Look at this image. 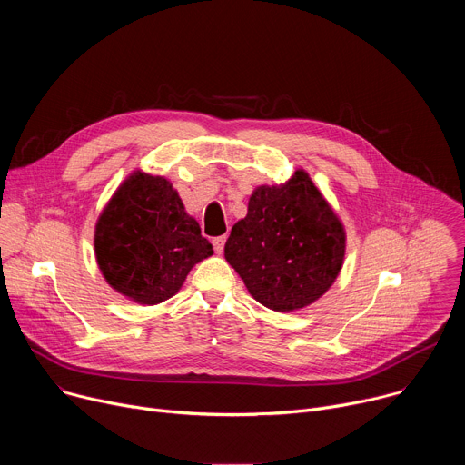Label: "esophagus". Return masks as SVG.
Listing matches in <instances>:
<instances>
[{"label":"esophagus","mask_w":465,"mask_h":465,"mask_svg":"<svg viewBox=\"0 0 465 465\" xmlns=\"http://www.w3.org/2000/svg\"><path fill=\"white\" fill-rule=\"evenodd\" d=\"M212 242H213V248H215V252H217V253H221V252L224 250V242H226V237H224V235H221V237H215Z\"/></svg>","instance_id":"obj_1"}]
</instances>
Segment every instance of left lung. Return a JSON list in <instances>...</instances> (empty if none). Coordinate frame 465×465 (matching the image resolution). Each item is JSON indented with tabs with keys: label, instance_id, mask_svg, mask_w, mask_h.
I'll list each match as a JSON object with an SVG mask.
<instances>
[{
	"label": "left lung",
	"instance_id": "left-lung-1",
	"mask_svg": "<svg viewBox=\"0 0 465 465\" xmlns=\"http://www.w3.org/2000/svg\"><path fill=\"white\" fill-rule=\"evenodd\" d=\"M344 253V224L303 169L285 183L255 187L224 246L252 298L278 312L322 298L341 274Z\"/></svg>",
	"mask_w": 465,
	"mask_h": 465
}]
</instances>
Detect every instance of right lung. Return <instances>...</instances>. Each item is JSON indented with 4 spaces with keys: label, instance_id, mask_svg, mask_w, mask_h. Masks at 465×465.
I'll return each mask as SVG.
<instances>
[{
    "label": "right lung",
    "instance_id": "1",
    "mask_svg": "<svg viewBox=\"0 0 465 465\" xmlns=\"http://www.w3.org/2000/svg\"><path fill=\"white\" fill-rule=\"evenodd\" d=\"M95 259L106 283L124 298L156 305L173 298L213 248L163 176L132 173L101 212Z\"/></svg>",
    "mask_w": 465,
    "mask_h": 465
}]
</instances>
